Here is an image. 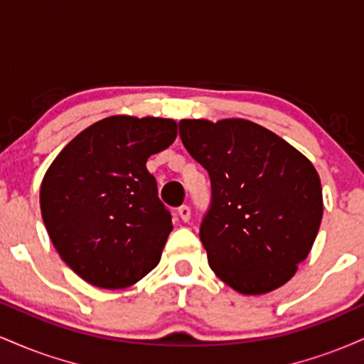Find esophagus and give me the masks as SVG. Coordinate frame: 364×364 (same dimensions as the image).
<instances>
[{"label": "esophagus", "mask_w": 364, "mask_h": 364, "mask_svg": "<svg viewBox=\"0 0 364 364\" xmlns=\"http://www.w3.org/2000/svg\"><path fill=\"white\" fill-rule=\"evenodd\" d=\"M178 215H179V219L183 220V223H188V220L191 219V210H190V207L188 205H181L178 208Z\"/></svg>", "instance_id": "esophagus-1"}]
</instances>
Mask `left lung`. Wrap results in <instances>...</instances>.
I'll list each match as a JSON object with an SVG mask.
<instances>
[{"label": "left lung", "mask_w": 364, "mask_h": 364, "mask_svg": "<svg viewBox=\"0 0 364 364\" xmlns=\"http://www.w3.org/2000/svg\"><path fill=\"white\" fill-rule=\"evenodd\" d=\"M179 136L210 176L212 205L200 228L210 269L241 294L284 286L318 235L323 198L315 166L248 119H181Z\"/></svg>", "instance_id": "8db88e82"}]
</instances>
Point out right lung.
Instances as JSON below:
<instances>
[{
  "label": "right lung",
  "instance_id": "1",
  "mask_svg": "<svg viewBox=\"0 0 364 364\" xmlns=\"http://www.w3.org/2000/svg\"><path fill=\"white\" fill-rule=\"evenodd\" d=\"M176 135L174 119L109 116L78 133L46 171L44 225L85 282L124 289L157 267L173 223L145 164Z\"/></svg>",
  "mask_w": 364,
  "mask_h": 364
}]
</instances>
